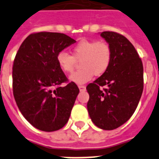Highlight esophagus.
I'll use <instances>...</instances> for the list:
<instances>
[{
	"label": "esophagus",
	"instance_id": "obj_1",
	"mask_svg": "<svg viewBox=\"0 0 159 159\" xmlns=\"http://www.w3.org/2000/svg\"><path fill=\"white\" fill-rule=\"evenodd\" d=\"M78 88H79L80 91H84V90H86V86H82V85H79V86H78Z\"/></svg>",
	"mask_w": 159,
	"mask_h": 159
}]
</instances>
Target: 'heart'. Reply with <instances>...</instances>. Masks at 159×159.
<instances>
[{
  "mask_svg": "<svg viewBox=\"0 0 159 159\" xmlns=\"http://www.w3.org/2000/svg\"><path fill=\"white\" fill-rule=\"evenodd\" d=\"M73 56L65 51L57 55L59 67L65 73H71L76 60H81L82 69L72 73L69 79L76 84H84L90 81L94 74L102 75L106 73L112 59V49L106 41L82 39L72 48Z\"/></svg>",
  "mask_w": 159,
  "mask_h": 159,
  "instance_id": "1",
  "label": "heart"
}]
</instances>
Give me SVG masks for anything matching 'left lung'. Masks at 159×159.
Wrapping results in <instances>:
<instances>
[{"instance_id": "obj_1", "label": "left lung", "mask_w": 159, "mask_h": 159, "mask_svg": "<svg viewBox=\"0 0 159 159\" xmlns=\"http://www.w3.org/2000/svg\"><path fill=\"white\" fill-rule=\"evenodd\" d=\"M100 35L111 47L112 59L106 73L86 86L87 109L97 127L112 130L129 120L137 108L143 91V65L124 35L114 31Z\"/></svg>"}]
</instances>
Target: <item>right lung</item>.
<instances>
[{"mask_svg":"<svg viewBox=\"0 0 159 159\" xmlns=\"http://www.w3.org/2000/svg\"><path fill=\"white\" fill-rule=\"evenodd\" d=\"M76 41L62 33L37 32L22 42L13 65V93L18 109L34 128L53 132L69 120L79 89L57 61V53Z\"/></svg>","mask_w":159,"mask_h":159,"instance_id":"1","label":"right lung"}]
</instances>
